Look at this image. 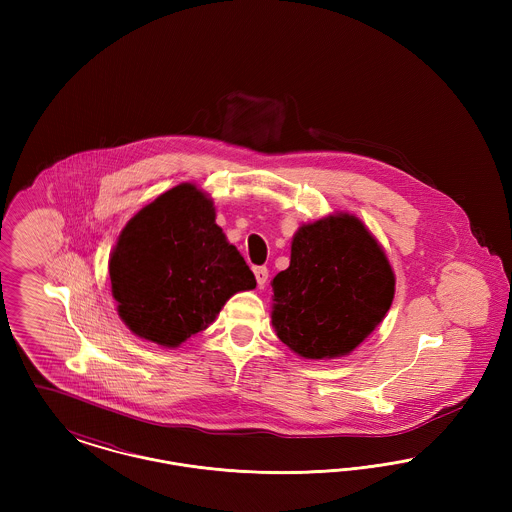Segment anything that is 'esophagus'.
Segmentation results:
<instances>
[{
    "label": "esophagus",
    "mask_w": 512,
    "mask_h": 512,
    "mask_svg": "<svg viewBox=\"0 0 512 512\" xmlns=\"http://www.w3.org/2000/svg\"><path fill=\"white\" fill-rule=\"evenodd\" d=\"M253 272H255V278H257V284L261 286V288H265V284L268 282V268L267 267H255L253 268Z\"/></svg>",
    "instance_id": "1"
}]
</instances>
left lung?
Returning <instances> with one entry per match:
<instances>
[{
  "label": "left lung",
  "mask_w": 512,
  "mask_h": 512,
  "mask_svg": "<svg viewBox=\"0 0 512 512\" xmlns=\"http://www.w3.org/2000/svg\"><path fill=\"white\" fill-rule=\"evenodd\" d=\"M272 292L278 338L305 359H332L351 353L386 317L395 278L365 224L334 215L299 228Z\"/></svg>",
  "instance_id": "left-lung-1"
}]
</instances>
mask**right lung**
<instances>
[{"mask_svg":"<svg viewBox=\"0 0 512 512\" xmlns=\"http://www.w3.org/2000/svg\"><path fill=\"white\" fill-rule=\"evenodd\" d=\"M109 276L126 326L165 347L205 330L234 293L257 286L217 226L211 199L192 184L159 195L130 219Z\"/></svg>","mask_w":512,"mask_h":512,"instance_id":"right-lung-1","label":"right lung"}]
</instances>
